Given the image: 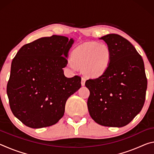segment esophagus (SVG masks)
Wrapping results in <instances>:
<instances>
[{
	"instance_id": "34e87169",
	"label": "esophagus",
	"mask_w": 154,
	"mask_h": 154,
	"mask_svg": "<svg viewBox=\"0 0 154 154\" xmlns=\"http://www.w3.org/2000/svg\"><path fill=\"white\" fill-rule=\"evenodd\" d=\"M85 80H86V78L84 77H82V82H81V83H82V85H85Z\"/></svg>"
}]
</instances>
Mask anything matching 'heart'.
Segmentation results:
<instances>
[{
    "mask_svg": "<svg viewBox=\"0 0 154 154\" xmlns=\"http://www.w3.org/2000/svg\"><path fill=\"white\" fill-rule=\"evenodd\" d=\"M110 58V49L105 43L88 42L72 51L69 66L72 69L81 68L88 76L96 77L106 71Z\"/></svg>",
    "mask_w": 154,
    "mask_h": 154,
    "instance_id": "1",
    "label": "heart"
}]
</instances>
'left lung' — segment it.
<instances>
[{"label": "left lung", "instance_id": "1", "mask_svg": "<svg viewBox=\"0 0 154 154\" xmlns=\"http://www.w3.org/2000/svg\"><path fill=\"white\" fill-rule=\"evenodd\" d=\"M100 39L110 49V62L102 75L85 82L90 92L88 111L98 124L123 127L144 105L147 86L144 62L134 47L122 36L109 34Z\"/></svg>", "mask_w": 154, "mask_h": 154}]
</instances>
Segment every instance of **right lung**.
I'll list each match as a JSON object with an SVG mask.
<instances>
[{"label":"right lung","instance_id":"obj_1","mask_svg":"<svg viewBox=\"0 0 154 154\" xmlns=\"http://www.w3.org/2000/svg\"><path fill=\"white\" fill-rule=\"evenodd\" d=\"M72 38L53 35L23 45L11 62L7 93L13 114L26 126L41 128L56 124L65 104L82 86L81 77L64 75Z\"/></svg>","mask_w":154,"mask_h":154}]
</instances>
